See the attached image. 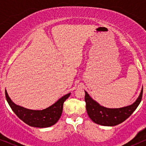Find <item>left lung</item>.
<instances>
[{
    "mask_svg": "<svg viewBox=\"0 0 146 146\" xmlns=\"http://www.w3.org/2000/svg\"><path fill=\"white\" fill-rule=\"evenodd\" d=\"M143 95V88L139 96L133 104L119 108H108L100 106L85 91L86 108L88 116L97 124L105 126H114L128 119L140 104Z\"/></svg>",
    "mask_w": 146,
    "mask_h": 146,
    "instance_id": "left-lung-1",
    "label": "left lung"
}]
</instances>
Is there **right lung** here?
<instances>
[{"mask_svg": "<svg viewBox=\"0 0 146 146\" xmlns=\"http://www.w3.org/2000/svg\"><path fill=\"white\" fill-rule=\"evenodd\" d=\"M71 93L64 95L51 106L42 110H29L18 106L11 101L5 90V97L11 110L25 123L36 128H47L54 125L62 113L64 102Z\"/></svg>", "mask_w": 146, "mask_h": 146, "instance_id": "right-lung-1", "label": "right lung"}]
</instances>
